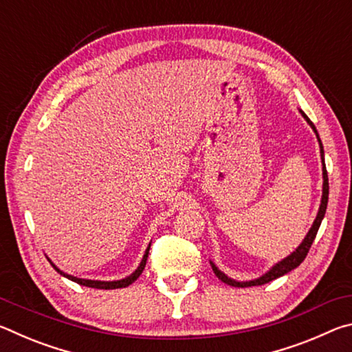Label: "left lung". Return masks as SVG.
<instances>
[{
	"mask_svg": "<svg viewBox=\"0 0 352 352\" xmlns=\"http://www.w3.org/2000/svg\"><path fill=\"white\" fill-rule=\"evenodd\" d=\"M301 116L306 119V122L311 126V129L314 130L315 136H317L318 140V146H320V155H321V170H323V189H321V200H320V208H318V212H317V217H315L314 223L311 226V230L307 231V234L305 236V239L295 248V252H292L289 256H285L284 259L278 261L275 265H272L269 270H267L264 275H261L259 278H254V279H250V281H237V279L230 278L228 275H225V273L219 269V267L214 264L212 261H210V264L212 267V272L216 273V276L220 279V281H223L225 284L228 285H233V287H252V285H262L265 283H270L273 279H276L279 276L285 275V273L292 272L294 269H296L298 265L301 264L302 261L309 253V248H311L312 242L315 239V236H317V231L321 225V220H323L324 214H326V206H327V195H329V182H327V172H326V164H324V151H323V144H321V140H320V135L317 132V129L312 124L311 119L306 116V113L300 110Z\"/></svg>",
	"mask_w": 352,
	"mask_h": 352,
	"instance_id": "left-lung-1",
	"label": "left lung"
}]
</instances>
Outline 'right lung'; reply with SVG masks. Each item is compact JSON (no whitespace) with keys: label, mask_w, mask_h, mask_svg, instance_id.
Wrapping results in <instances>:
<instances>
[{"label":"right lung","mask_w":352,"mask_h":352,"mask_svg":"<svg viewBox=\"0 0 352 352\" xmlns=\"http://www.w3.org/2000/svg\"><path fill=\"white\" fill-rule=\"evenodd\" d=\"M148 248H151V243H148L147 248H146L144 256H142V259H141V262H140L138 269H136V270L132 273V275H129V276L122 278V279H116V281H99V279H85V278H77V276H73V275H68V273H65V272H62L60 269H58V267H57V265L54 264V262H52L50 258H47V256H46V258H47V261L51 262V265L54 267V270H56L57 273H60L62 276L68 278L69 281H74V283H77V284L85 285V287H91V289H105V290H110V289H122V287H127V285L135 283L136 279L140 278V275H141L142 270H144V267H146L147 256H148Z\"/></svg>","instance_id":"add662e5"}]
</instances>
